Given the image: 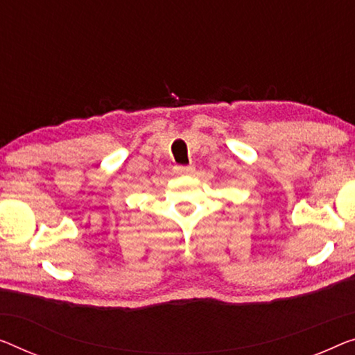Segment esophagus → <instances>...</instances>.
<instances>
[{
    "label": "esophagus",
    "instance_id": "esophagus-1",
    "mask_svg": "<svg viewBox=\"0 0 355 355\" xmlns=\"http://www.w3.org/2000/svg\"><path fill=\"white\" fill-rule=\"evenodd\" d=\"M173 172H175L177 175H191L194 172V166H175L173 167Z\"/></svg>",
    "mask_w": 355,
    "mask_h": 355
}]
</instances>
